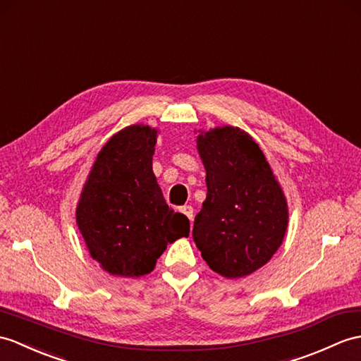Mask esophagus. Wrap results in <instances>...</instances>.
<instances>
[{
  "label": "esophagus",
  "mask_w": 361,
  "mask_h": 361,
  "mask_svg": "<svg viewBox=\"0 0 361 361\" xmlns=\"http://www.w3.org/2000/svg\"><path fill=\"white\" fill-rule=\"evenodd\" d=\"M180 212L186 215L188 219L190 220V223H192V219H194V209H192V206H181L180 207Z\"/></svg>",
  "instance_id": "1"
}]
</instances>
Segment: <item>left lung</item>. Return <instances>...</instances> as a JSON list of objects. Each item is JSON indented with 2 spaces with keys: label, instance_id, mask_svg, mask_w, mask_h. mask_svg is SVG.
Wrapping results in <instances>:
<instances>
[{
  "label": "left lung",
  "instance_id": "8db88e82",
  "mask_svg": "<svg viewBox=\"0 0 361 361\" xmlns=\"http://www.w3.org/2000/svg\"><path fill=\"white\" fill-rule=\"evenodd\" d=\"M198 132L207 194L192 237L214 272L243 279L263 267L281 246L289 223L288 200L247 132L233 126Z\"/></svg>",
  "mask_w": 361,
  "mask_h": 361
}]
</instances>
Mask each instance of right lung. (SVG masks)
I'll return each mask as SVG.
<instances>
[{
	"label": "right lung",
	"mask_w": 361,
	"mask_h": 361,
	"mask_svg": "<svg viewBox=\"0 0 361 361\" xmlns=\"http://www.w3.org/2000/svg\"><path fill=\"white\" fill-rule=\"evenodd\" d=\"M157 137L142 123L116 132L80 194L78 229L90 257L114 276L150 274L169 243L189 237L188 216L166 204L152 171Z\"/></svg>",
	"instance_id": "right-lung-1"
}]
</instances>
